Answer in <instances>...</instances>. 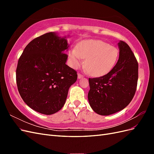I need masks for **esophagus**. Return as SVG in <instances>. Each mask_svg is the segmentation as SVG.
Instances as JSON below:
<instances>
[{"label": "esophagus", "mask_w": 154, "mask_h": 154, "mask_svg": "<svg viewBox=\"0 0 154 154\" xmlns=\"http://www.w3.org/2000/svg\"><path fill=\"white\" fill-rule=\"evenodd\" d=\"M83 77V76L82 75V74H81L80 73H78V79H81Z\"/></svg>", "instance_id": "1"}]
</instances>
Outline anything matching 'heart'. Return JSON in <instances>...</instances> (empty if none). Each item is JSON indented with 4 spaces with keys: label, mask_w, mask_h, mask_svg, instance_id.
<instances>
[{
    "label": "heart",
    "mask_w": 154,
    "mask_h": 154,
    "mask_svg": "<svg viewBox=\"0 0 154 154\" xmlns=\"http://www.w3.org/2000/svg\"><path fill=\"white\" fill-rule=\"evenodd\" d=\"M119 55L117 48L100 40L82 41L69 51L70 66L78 69L85 58V67L93 76H101L109 73L116 66Z\"/></svg>",
    "instance_id": "1"
}]
</instances>
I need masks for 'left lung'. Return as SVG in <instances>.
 <instances>
[{"mask_svg":"<svg viewBox=\"0 0 154 154\" xmlns=\"http://www.w3.org/2000/svg\"><path fill=\"white\" fill-rule=\"evenodd\" d=\"M118 46L119 57L114 67L103 76L88 78V102L100 115L108 116L123 110L136 91L138 62L127 43L120 41Z\"/></svg>","mask_w":154,"mask_h":154,"instance_id":"obj_1","label":"left lung"}]
</instances>
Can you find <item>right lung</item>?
I'll return each mask as SVG.
<instances>
[{
	"label": "right lung",
	"mask_w": 154,
	"mask_h": 154,
	"mask_svg": "<svg viewBox=\"0 0 154 154\" xmlns=\"http://www.w3.org/2000/svg\"><path fill=\"white\" fill-rule=\"evenodd\" d=\"M68 47L66 38L47 32L31 41L18 60V92L27 105L38 112L51 115L59 111L77 80V72L66 64Z\"/></svg>",
	"instance_id": "obj_1"
}]
</instances>
